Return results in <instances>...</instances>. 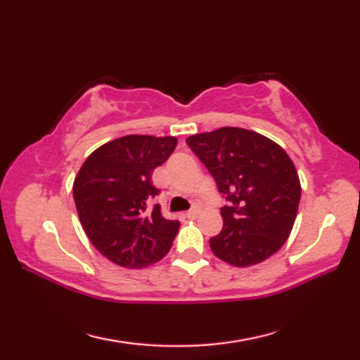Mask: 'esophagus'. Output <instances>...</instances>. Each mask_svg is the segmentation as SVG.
<instances>
[{
  "mask_svg": "<svg viewBox=\"0 0 360 360\" xmlns=\"http://www.w3.org/2000/svg\"><path fill=\"white\" fill-rule=\"evenodd\" d=\"M198 215H200V209H192V210H188L187 213H186V217L187 218H190V219H193V218H196Z\"/></svg>",
  "mask_w": 360,
  "mask_h": 360,
  "instance_id": "obj_1",
  "label": "esophagus"
}]
</instances>
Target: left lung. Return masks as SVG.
Segmentation results:
<instances>
[{"label":"left lung","instance_id":"8db88e82","mask_svg":"<svg viewBox=\"0 0 360 360\" xmlns=\"http://www.w3.org/2000/svg\"><path fill=\"white\" fill-rule=\"evenodd\" d=\"M217 181L227 205L223 231L210 238L219 259L248 267L264 262L289 238L302 187L278 143L244 128L223 127L186 139Z\"/></svg>","mask_w":360,"mask_h":360}]
</instances>
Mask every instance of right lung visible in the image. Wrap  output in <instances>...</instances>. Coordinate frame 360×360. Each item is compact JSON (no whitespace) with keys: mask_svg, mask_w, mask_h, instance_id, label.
Wrapping results in <instances>:
<instances>
[{"mask_svg":"<svg viewBox=\"0 0 360 360\" xmlns=\"http://www.w3.org/2000/svg\"><path fill=\"white\" fill-rule=\"evenodd\" d=\"M178 139L129 134L91 153L74 181V201L83 231L110 262L142 269L170 250L178 219H165L151 174L170 158Z\"/></svg>","mask_w":360,"mask_h":360,"instance_id":"add662e5","label":"right lung"}]
</instances>
